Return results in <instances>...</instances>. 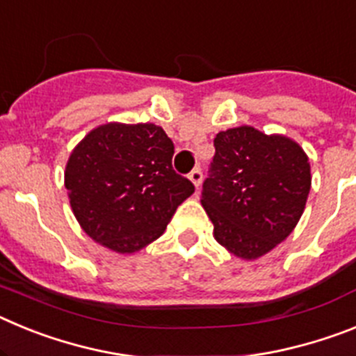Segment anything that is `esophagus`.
I'll return each mask as SVG.
<instances>
[{
    "label": "esophagus",
    "instance_id": "obj_1",
    "mask_svg": "<svg viewBox=\"0 0 356 356\" xmlns=\"http://www.w3.org/2000/svg\"><path fill=\"white\" fill-rule=\"evenodd\" d=\"M188 180L193 181V185L194 187H200L201 185V181H203V172H201V169H193V171H191V175H188Z\"/></svg>",
    "mask_w": 356,
    "mask_h": 356
}]
</instances>
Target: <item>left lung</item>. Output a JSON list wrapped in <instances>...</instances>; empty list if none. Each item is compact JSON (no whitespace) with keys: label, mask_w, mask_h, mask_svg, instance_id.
<instances>
[{"label":"left lung","mask_w":356,"mask_h":356,"mask_svg":"<svg viewBox=\"0 0 356 356\" xmlns=\"http://www.w3.org/2000/svg\"><path fill=\"white\" fill-rule=\"evenodd\" d=\"M201 205L213 237L242 260H257L284 242L303 216L312 185L300 144L253 127L219 131Z\"/></svg>","instance_id":"left-lung-1"}]
</instances>
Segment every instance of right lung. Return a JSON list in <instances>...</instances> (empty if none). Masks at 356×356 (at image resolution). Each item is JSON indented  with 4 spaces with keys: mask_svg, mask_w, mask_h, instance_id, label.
Returning a JSON list of instances; mask_svg holds the SVG:
<instances>
[{
    "mask_svg": "<svg viewBox=\"0 0 356 356\" xmlns=\"http://www.w3.org/2000/svg\"><path fill=\"white\" fill-rule=\"evenodd\" d=\"M175 146L153 122H106L74 146L64 185L76 221L94 242L135 253L165 232L194 185L172 169Z\"/></svg>",
    "mask_w": 356,
    "mask_h": 356,
    "instance_id": "add662e5",
    "label": "right lung"
}]
</instances>
